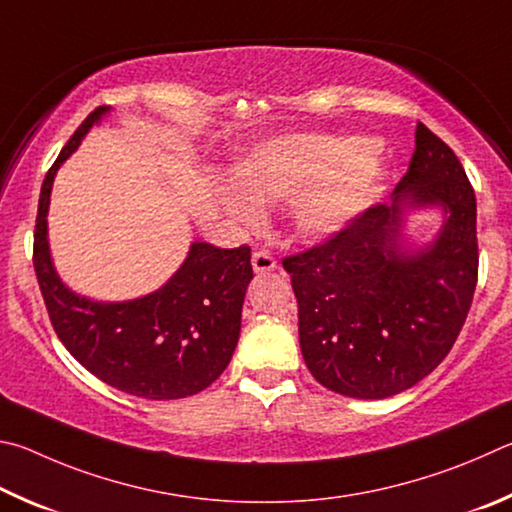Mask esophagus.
Here are the masks:
<instances>
[{"instance_id":"1","label":"esophagus","mask_w":512,"mask_h":512,"mask_svg":"<svg viewBox=\"0 0 512 512\" xmlns=\"http://www.w3.org/2000/svg\"><path fill=\"white\" fill-rule=\"evenodd\" d=\"M251 267H254L256 274H265V272H274L276 270V258L270 254V251H254L251 254Z\"/></svg>"}]
</instances>
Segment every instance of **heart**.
Returning a JSON list of instances; mask_svg holds the SVG:
<instances>
[{"label":"heart","mask_w":512,"mask_h":512,"mask_svg":"<svg viewBox=\"0 0 512 512\" xmlns=\"http://www.w3.org/2000/svg\"><path fill=\"white\" fill-rule=\"evenodd\" d=\"M387 164L369 141L333 134H292L263 143L231 170L220 204L233 220L254 227L261 204L290 200L303 238H326L348 227L382 191Z\"/></svg>","instance_id":"1"}]
</instances>
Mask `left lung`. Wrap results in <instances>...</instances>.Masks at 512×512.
Wrapping results in <instances>:
<instances>
[{
	"label": "left lung",
	"instance_id": "obj_1",
	"mask_svg": "<svg viewBox=\"0 0 512 512\" xmlns=\"http://www.w3.org/2000/svg\"><path fill=\"white\" fill-rule=\"evenodd\" d=\"M434 205L442 229L425 248H407L406 213ZM283 267L299 303L303 360L319 384L362 400L414 387L452 351L477 288V197L459 157L418 123L391 202Z\"/></svg>",
	"mask_w": 512,
	"mask_h": 512
}]
</instances>
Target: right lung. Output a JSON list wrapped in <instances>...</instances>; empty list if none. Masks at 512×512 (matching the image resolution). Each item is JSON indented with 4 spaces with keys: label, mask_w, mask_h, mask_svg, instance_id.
<instances>
[{
    "label": "right lung",
    "mask_w": 512,
    "mask_h": 512,
    "mask_svg": "<svg viewBox=\"0 0 512 512\" xmlns=\"http://www.w3.org/2000/svg\"><path fill=\"white\" fill-rule=\"evenodd\" d=\"M110 107L80 123L42 182L33 267L53 330L67 351L110 387L148 400L188 398L227 369L240 337L251 249L193 242L179 270L159 290L132 301H94L69 290L53 267L47 213L53 179L89 128Z\"/></svg>",
    "instance_id": "1"
}]
</instances>
